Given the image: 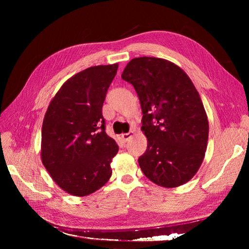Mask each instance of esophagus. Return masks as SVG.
I'll return each instance as SVG.
<instances>
[{"label": "esophagus", "instance_id": "esophagus-1", "mask_svg": "<svg viewBox=\"0 0 249 249\" xmlns=\"http://www.w3.org/2000/svg\"><path fill=\"white\" fill-rule=\"evenodd\" d=\"M133 135H134V132L124 133V134H123V135H122V139H123V141H124V142H126V141H129V139L133 136Z\"/></svg>", "mask_w": 249, "mask_h": 249}]
</instances>
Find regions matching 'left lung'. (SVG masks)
Segmentation results:
<instances>
[{
    "instance_id": "1",
    "label": "left lung",
    "mask_w": 249,
    "mask_h": 249,
    "mask_svg": "<svg viewBox=\"0 0 249 249\" xmlns=\"http://www.w3.org/2000/svg\"><path fill=\"white\" fill-rule=\"evenodd\" d=\"M122 78L136 90L143 113L147 148L138 159L142 172L165 188L189 182L209 138L207 113L192 81L177 64L155 57L132 59Z\"/></svg>"
}]
</instances>
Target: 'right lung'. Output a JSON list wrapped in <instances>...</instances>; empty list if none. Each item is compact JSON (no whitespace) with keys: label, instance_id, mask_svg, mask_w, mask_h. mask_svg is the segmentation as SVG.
Here are the masks:
<instances>
[{"label":"right lung","instance_id":"add662e5","mask_svg":"<svg viewBox=\"0 0 249 249\" xmlns=\"http://www.w3.org/2000/svg\"><path fill=\"white\" fill-rule=\"evenodd\" d=\"M118 64L91 66L67 80L53 97L41 130V161L66 193L86 196L112 175L118 152L105 132L103 104Z\"/></svg>","mask_w":249,"mask_h":249}]
</instances>
